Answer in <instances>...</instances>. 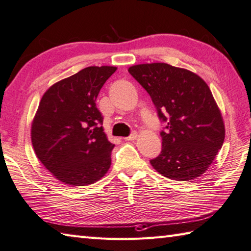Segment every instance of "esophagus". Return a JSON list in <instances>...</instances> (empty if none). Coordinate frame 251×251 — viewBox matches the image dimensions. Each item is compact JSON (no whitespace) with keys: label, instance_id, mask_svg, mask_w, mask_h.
<instances>
[{"label":"esophagus","instance_id":"34e87169","mask_svg":"<svg viewBox=\"0 0 251 251\" xmlns=\"http://www.w3.org/2000/svg\"><path fill=\"white\" fill-rule=\"evenodd\" d=\"M138 138V132H132V134L130 135V136H128V137H126V138H124L125 140H127V141H132V140H136Z\"/></svg>","mask_w":251,"mask_h":251}]
</instances>
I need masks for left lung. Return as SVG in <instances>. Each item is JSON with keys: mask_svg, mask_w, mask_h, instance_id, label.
Wrapping results in <instances>:
<instances>
[{"mask_svg": "<svg viewBox=\"0 0 251 251\" xmlns=\"http://www.w3.org/2000/svg\"><path fill=\"white\" fill-rule=\"evenodd\" d=\"M134 76L155 104L162 131L159 155L150 161L164 177L189 181L207 172L221 149L226 127L206 82L196 73L164 62L131 66Z\"/></svg>", "mask_w": 251, "mask_h": 251, "instance_id": "left-lung-1", "label": "left lung"}]
</instances>
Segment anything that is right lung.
Wrapping results in <instances>:
<instances>
[{
  "label": "right lung",
  "instance_id": "right-lung-1",
  "mask_svg": "<svg viewBox=\"0 0 251 251\" xmlns=\"http://www.w3.org/2000/svg\"><path fill=\"white\" fill-rule=\"evenodd\" d=\"M116 67H87L46 90L31 124L36 157L60 182L95 183L108 173L113 143L96 106L101 87Z\"/></svg>",
  "mask_w": 251,
  "mask_h": 251
}]
</instances>
